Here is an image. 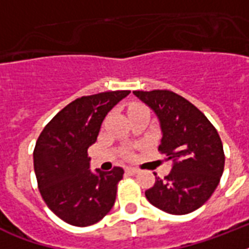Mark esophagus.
I'll return each mask as SVG.
<instances>
[{"instance_id": "1", "label": "esophagus", "mask_w": 249, "mask_h": 249, "mask_svg": "<svg viewBox=\"0 0 249 249\" xmlns=\"http://www.w3.org/2000/svg\"><path fill=\"white\" fill-rule=\"evenodd\" d=\"M125 173L129 174V176H134V174L138 173V169H136V168H125Z\"/></svg>"}]
</instances>
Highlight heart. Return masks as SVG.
<instances>
[{"label":"heart","instance_id":"1","mask_svg":"<svg viewBox=\"0 0 249 249\" xmlns=\"http://www.w3.org/2000/svg\"><path fill=\"white\" fill-rule=\"evenodd\" d=\"M132 108H146V107H143V106H133ZM126 156H128V158H130V156H132V154H130V152H126Z\"/></svg>","mask_w":249,"mask_h":249}]
</instances>
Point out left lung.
Returning <instances> with one entry per match:
<instances>
[{"label": "left lung", "mask_w": 249, "mask_h": 249, "mask_svg": "<svg viewBox=\"0 0 249 249\" xmlns=\"http://www.w3.org/2000/svg\"><path fill=\"white\" fill-rule=\"evenodd\" d=\"M133 93L156 113L163 133L159 151L173 163L170 173L155 177L144 195L170 214L194 212L212 196L224 173V147L216 128L191 102L170 90Z\"/></svg>", "instance_id": "1"}]
</instances>
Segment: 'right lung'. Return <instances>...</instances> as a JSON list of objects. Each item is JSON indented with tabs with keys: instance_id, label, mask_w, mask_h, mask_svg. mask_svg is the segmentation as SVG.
<instances>
[{
	"instance_id": "1",
	"label": "right lung",
	"mask_w": 249,
	"mask_h": 249,
	"mask_svg": "<svg viewBox=\"0 0 249 249\" xmlns=\"http://www.w3.org/2000/svg\"><path fill=\"white\" fill-rule=\"evenodd\" d=\"M129 90L105 91L71 102L49 121L35 146L33 166L44 201L64 222L85 228L113 207L124 170L90 168L88 148L95 143L102 121Z\"/></svg>"
}]
</instances>
